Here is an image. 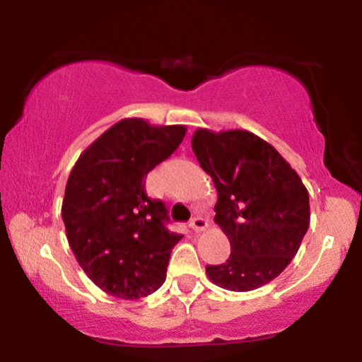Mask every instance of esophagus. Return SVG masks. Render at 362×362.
I'll list each match as a JSON object with an SVG mask.
<instances>
[{
    "mask_svg": "<svg viewBox=\"0 0 362 362\" xmlns=\"http://www.w3.org/2000/svg\"><path fill=\"white\" fill-rule=\"evenodd\" d=\"M207 226H209V224H207V219L201 218V216H195L194 219H190V228H192L194 231H204Z\"/></svg>",
    "mask_w": 362,
    "mask_h": 362,
    "instance_id": "obj_1",
    "label": "esophagus"
}]
</instances>
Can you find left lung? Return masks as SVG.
Wrapping results in <instances>:
<instances>
[{
    "label": "left lung",
    "instance_id": "obj_1",
    "mask_svg": "<svg viewBox=\"0 0 362 362\" xmlns=\"http://www.w3.org/2000/svg\"><path fill=\"white\" fill-rule=\"evenodd\" d=\"M192 149L218 190L214 221L231 245L230 259L206 267L209 279L240 293L276 279L310 226L300 175L267 141L242 129H197Z\"/></svg>",
    "mask_w": 362,
    "mask_h": 362
}]
</instances>
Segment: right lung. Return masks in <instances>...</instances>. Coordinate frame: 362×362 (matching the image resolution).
<instances>
[{"mask_svg":"<svg viewBox=\"0 0 362 362\" xmlns=\"http://www.w3.org/2000/svg\"><path fill=\"white\" fill-rule=\"evenodd\" d=\"M184 126L114 124L78 158L62 199V221L78 264L107 294L138 300L165 282L182 235L167 228V207L148 197L144 177L172 155Z\"/></svg>","mask_w":362,"mask_h":362,"instance_id":"obj_1","label":"right lung"}]
</instances>
